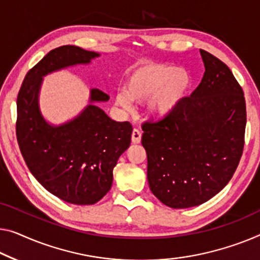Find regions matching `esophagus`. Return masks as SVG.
Listing matches in <instances>:
<instances>
[{
  "mask_svg": "<svg viewBox=\"0 0 260 260\" xmlns=\"http://www.w3.org/2000/svg\"><path fill=\"white\" fill-rule=\"evenodd\" d=\"M141 132L134 128L133 132H132V142L133 143H140L141 142Z\"/></svg>",
  "mask_w": 260,
  "mask_h": 260,
  "instance_id": "obj_1",
  "label": "esophagus"
}]
</instances>
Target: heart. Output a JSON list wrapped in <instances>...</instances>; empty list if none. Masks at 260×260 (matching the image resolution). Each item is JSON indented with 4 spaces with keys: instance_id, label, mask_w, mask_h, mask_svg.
I'll use <instances>...</instances> for the list:
<instances>
[{
    "instance_id": "1",
    "label": "heart",
    "mask_w": 260,
    "mask_h": 260,
    "mask_svg": "<svg viewBox=\"0 0 260 260\" xmlns=\"http://www.w3.org/2000/svg\"><path fill=\"white\" fill-rule=\"evenodd\" d=\"M191 87V77L183 69L157 61L145 63L132 70L123 92L115 95V103L131 110L132 102L148 100L149 117L161 120L173 115L181 107Z\"/></svg>"
}]
</instances>
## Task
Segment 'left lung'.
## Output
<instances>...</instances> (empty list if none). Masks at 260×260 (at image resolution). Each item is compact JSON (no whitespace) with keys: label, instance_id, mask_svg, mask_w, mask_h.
I'll return each mask as SVG.
<instances>
[{"label":"left lung","instance_id":"8db88e82","mask_svg":"<svg viewBox=\"0 0 260 260\" xmlns=\"http://www.w3.org/2000/svg\"><path fill=\"white\" fill-rule=\"evenodd\" d=\"M205 72L196 90L168 118L142 125L152 192L174 209L200 205L231 180L241 160L246 106L225 63L200 50Z\"/></svg>","mask_w":260,"mask_h":260}]
</instances>
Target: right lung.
Wrapping results in <instances>:
<instances>
[{
    "instance_id": "1",
    "label": "right lung",
    "mask_w": 260,
    "mask_h": 260,
    "mask_svg": "<svg viewBox=\"0 0 260 260\" xmlns=\"http://www.w3.org/2000/svg\"><path fill=\"white\" fill-rule=\"evenodd\" d=\"M98 56L75 45L53 49L29 70L17 95L16 137L26 166L46 190L78 205L94 204L110 191L113 168L131 145L133 127L94 105L72 121L51 126L38 108V92L43 76ZM108 99L99 88L91 90V103Z\"/></svg>"
}]
</instances>
